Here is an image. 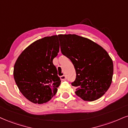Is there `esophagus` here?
<instances>
[{"mask_svg":"<svg viewBox=\"0 0 128 128\" xmlns=\"http://www.w3.org/2000/svg\"><path fill=\"white\" fill-rule=\"evenodd\" d=\"M60 79L62 81H65L66 80V77L65 75H62V76H60Z\"/></svg>","mask_w":128,"mask_h":128,"instance_id":"1","label":"esophagus"}]
</instances>
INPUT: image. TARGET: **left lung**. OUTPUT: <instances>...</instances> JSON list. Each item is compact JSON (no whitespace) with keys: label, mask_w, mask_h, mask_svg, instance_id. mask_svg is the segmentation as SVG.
I'll return each mask as SVG.
<instances>
[{"label":"left lung","mask_w":128,"mask_h":128,"mask_svg":"<svg viewBox=\"0 0 128 128\" xmlns=\"http://www.w3.org/2000/svg\"><path fill=\"white\" fill-rule=\"evenodd\" d=\"M61 52L69 58L76 71L71 83L75 94L85 101L92 102L108 90L113 74V64L106 50L97 43L76 34H60Z\"/></svg>","instance_id":"left-lung-1"}]
</instances>
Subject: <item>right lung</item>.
I'll return each instance as SVG.
<instances>
[{
    "label": "right lung",
    "mask_w": 128,
    "mask_h": 128,
    "mask_svg": "<svg viewBox=\"0 0 128 128\" xmlns=\"http://www.w3.org/2000/svg\"><path fill=\"white\" fill-rule=\"evenodd\" d=\"M59 51L58 36L39 39L26 47L16 61L14 80L26 98L45 103L56 94L60 84L53 60Z\"/></svg>",
    "instance_id": "add662e5"
}]
</instances>
